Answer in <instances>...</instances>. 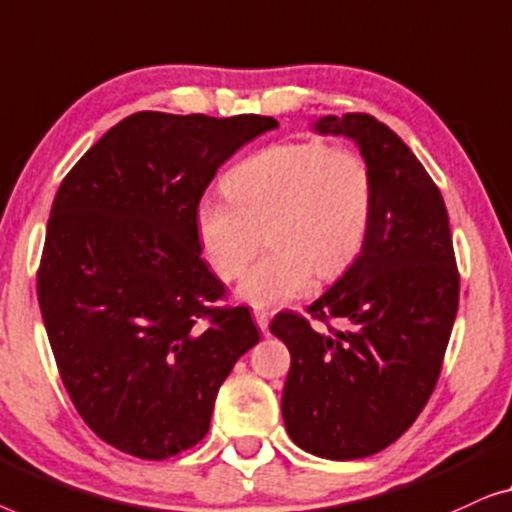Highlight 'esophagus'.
I'll return each mask as SVG.
<instances>
[{"label": "esophagus", "mask_w": 512, "mask_h": 512, "mask_svg": "<svg viewBox=\"0 0 512 512\" xmlns=\"http://www.w3.org/2000/svg\"><path fill=\"white\" fill-rule=\"evenodd\" d=\"M253 315H255V322H257V327L262 329L264 334H266V331H269V313H266V311H259V308H257V311H255Z\"/></svg>", "instance_id": "34e87169"}]
</instances>
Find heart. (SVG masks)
<instances>
[{
    "instance_id": "1",
    "label": "heart",
    "mask_w": 512,
    "mask_h": 512,
    "mask_svg": "<svg viewBox=\"0 0 512 512\" xmlns=\"http://www.w3.org/2000/svg\"><path fill=\"white\" fill-rule=\"evenodd\" d=\"M227 199H201L197 239L222 280H239L266 241L271 250L239 287L253 306L285 304L331 280L362 253L373 218V176L352 150L320 141L276 143L225 178Z\"/></svg>"
}]
</instances>
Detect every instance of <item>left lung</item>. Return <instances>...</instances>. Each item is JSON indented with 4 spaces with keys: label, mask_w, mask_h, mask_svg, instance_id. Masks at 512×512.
Masks as SVG:
<instances>
[{
    "label": "left lung",
    "mask_w": 512,
    "mask_h": 512,
    "mask_svg": "<svg viewBox=\"0 0 512 512\" xmlns=\"http://www.w3.org/2000/svg\"><path fill=\"white\" fill-rule=\"evenodd\" d=\"M373 176V218L362 253L306 315L283 311L271 334L290 350L283 420L299 448L362 459L397 441L434 392L459 306L448 211L436 183L390 127L369 113L327 115ZM341 317L327 335L310 325Z\"/></svg>",
    "instance_id": "left-lung-1"
}]
</instances>
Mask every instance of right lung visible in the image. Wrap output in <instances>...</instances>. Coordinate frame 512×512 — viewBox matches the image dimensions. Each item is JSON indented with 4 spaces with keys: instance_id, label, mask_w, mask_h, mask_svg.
I'll list each match as a JSON object with an SVG mask.
<instances>
[{
    "instance_id": "1",
    "label": "right lung",
    "mask_w": 512,
    "mask_h": 512,
    "mask_svg": "<svg viewBox=\"0 0 512 512\" xmlns=\"http://www.w3.org/2000/svg\"><path fill=\"white\" fill-rule=\"evenodd\" d=\"M273 127L269 115L134 113L55 194L37 271L43 325L78 415L115 450L194 448L259 341L246 306H222L194 211L220 164Z\"/></svg>"
}]
</instances>
